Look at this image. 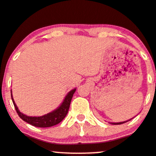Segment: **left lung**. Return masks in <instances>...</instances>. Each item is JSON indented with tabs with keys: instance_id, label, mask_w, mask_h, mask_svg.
I'll list each match as a JSON object with an SVG mask.
<instances>
[{
	"instance_id": "left-lung-1",
	"label": "left lung",
	"mask_w": 156,
	"mask_h": 156,
	"mask_svg": "<svg viewBox=\"0 0 156 156\" xmlns=\"http://www.w3.org/2000/svg\"><path fill=\"white\" fill-rule=\"evenodd\" d=\"M132 119V118H131ZM131 119L128 120H126V121H123V122H120V123H110L111 124H113V125H120V124H123V123H126V122L129 121V120H130Z\"/></svg>"
}]
</instances>
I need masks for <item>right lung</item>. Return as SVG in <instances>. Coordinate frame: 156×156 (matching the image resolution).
I'll return each mask as SVG.
<instances>
[{
    "mask_svg": "<svg viewBox=\"0 0 156 156\" xmlns=\"http://www.w3.org/2000/svg\"><path fill=\"white\" fill-rule=\"evenodd\" d=\"M76 90V88H74L70 90V92H68L65 98H64L63 103L56 109L54 110L51 113L45 114V115L41 116H28L21 113L18 110L17 105H16L15 101H14L13 95H12V90H10V92H11V98L12 101H13L16 111L17 112L18 115H19V117L23 120H24L26 123L30 124L33 126H36V127L48 128L57 125L64 119V118L67 115L68 110H69L73 95Z\"/></svg>",
    "mask_w": 156,
    "mask_h": 156,
    "instance_id": "1",
    "label": "right lung"
}]
</instances>
